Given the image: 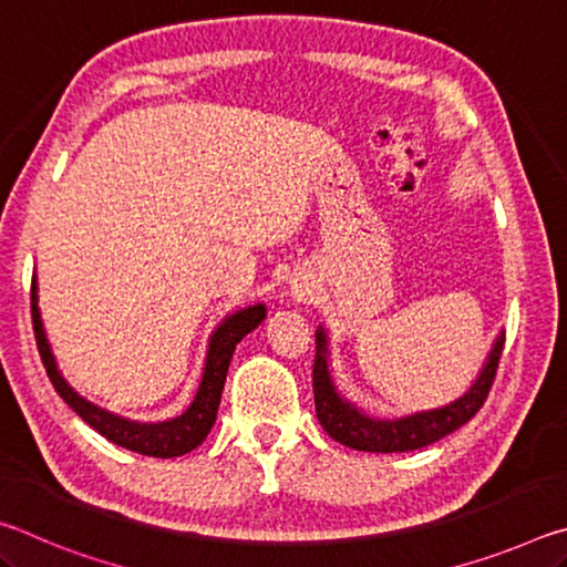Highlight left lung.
<instances>
[{
  "instance_id": "1",
  "label": "left lung",
  "mask_w": 567,
  "mask_h": 567,
  "mask_svg": "<svg viewBox=\"0 0 567 567\" xmlns=\"http://www.w3.org/2000/svg\"><path fill=\"white\" fill-rule=\"evenodd\" d=\"M503 344L505 332L497 334L483 370H480L477 380L470 385L463 398L443 408L415 412V415L382 420L354 408L334 388L328 362V332L320 324L318 332H315V350H318V354H315L312 364L315 410H318L320 425L332 440L352 450H364V453H408V450L425 447L440 437L455 433L457 427H463L483 408L487 392L493 388L497 364H501Z\"/></svg>"
}]
</instances>
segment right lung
I'll use <instances>...</instances> for the list:
<instances>
[{"label":"right lung","instance_id":"1","mask_svg":"<svg viewBox=\"0 0 567 567\" xmlns=\"http://www.w3.org/2000/svg\"><path fill=\"white\" fill-rule=\"evenodd\" d=\"M37 277L32 280V324H34V338L37 348H40V358L44 362L47 375H50L52 385L66 405H70L76 415H80L90 427L97 430L110 443L127 447L132 453L150 455V457H177L185 455L197 445H203V440L209 435L215 420L219 398H223L225 378L229 370V360H233L237 342L245 338L247 332H252L257 324L265 320V305H249L245 310H237L217 324L207 344V358L199 388L195 392V400L189 402V408L182 415L162 422H137L130 417H120L114 412L94 405L87 398H82L80 392L70 388V382L62 378V372L56 370V360L52 354L50 342H47L40 305H37Z\"/></svg>","mask_w":567,"mask_h":567}]
</instances>
